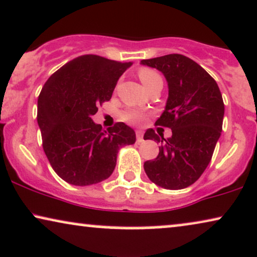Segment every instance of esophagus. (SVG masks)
Masks as SVG:
<instances>
[{
	"mask_svg": "<svg viewBox=\"0 0 257 257\" xmlns=\"http://www.w3.org/2000/svg\"><path fill=\"white\" fill-rule=\"evenodd\" d=\"M137 141L138 142L144 141V133L141 131H137Z\"/></svg>",
	"mask_w": 257,
	"mask_h": 257,
	"instance_id": "esophagus-1",
	"label": "esophagus"
}]
</instances>
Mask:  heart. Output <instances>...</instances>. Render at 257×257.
<instances>
[{"label": "heart", "mask_w": 257, "mask_h": 257, "mask_svg": "<svg viewBox=\"0 0 257 257\" xmlns=\"http://www.w3.org/2000/svg\"><path fill=\"white\" fill-rule=\"evenodd\" d=\"M139 78H140L142 85L147 89L151 86H153L154 83L163 82L159 73L156 72L154 69H151V68H140L139 69ZM145 117H146V115L140 110H129L125 111L122 115L123 120H125L126 123H131V124H141L144 122Z\"/></svg>", "instance_id": "b5f03b06"}]
</instances>
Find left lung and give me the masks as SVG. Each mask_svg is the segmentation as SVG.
Returning a JSON list of instances; mask_svg holds the SVG:
<instances>
[{
  "label": "left lung",
  "mask_w": 257,
  "mask_h": 257,
  "mask_svg": "<svg viewBox=\"0 0 257 257\" xmlns=\"http://www.w3.org/2000/svg\"><path fill=\"white\" fill-rule=\"evenodd\" d=\"M141 64L158 69L168 81V101L156 124L172 131L169 139L153 129L145 133V140L160 144L158 157L145 162V172L159 187L183 189L203 174L220 138L225 110L220 89L200 64L183 55L142 60Z\"/></svg>",
  "instance_id": "left-lung-1"
}]
</instances>
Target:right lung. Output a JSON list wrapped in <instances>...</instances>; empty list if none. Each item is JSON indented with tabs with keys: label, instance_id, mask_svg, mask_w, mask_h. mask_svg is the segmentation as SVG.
I'll list each match as a JSON object with an SVG mask.
<instances>
[{
	"label": "right lung",
	"instance_id": "right-lung-1",
	"mask_svg": "<svg viewBox=\"0 0 257 257\" xmlns=\"http://www.w3.org/2000/svg\"><path fill=\"white\" fill-rule=\"evenodd\" d=\"M132 64L82 55L43 86L37 112L43 148L54 171L67 183L91 185L109 178L119 148L135 144V132L123 122L103 131L92 120Z\"/></svg>",
	"mask_w": 257,
	"mask_h": 257
}]
</instances>
